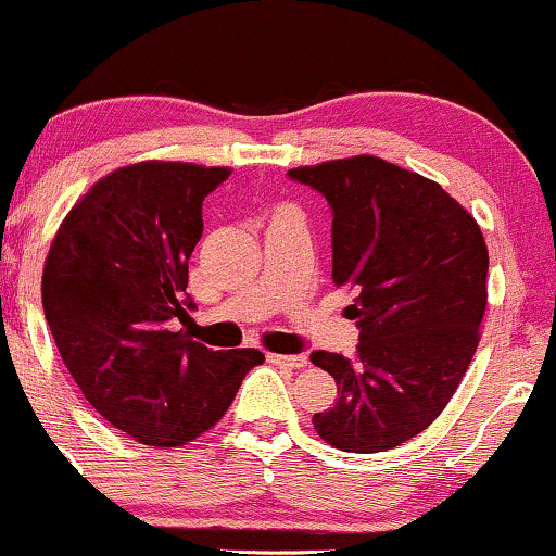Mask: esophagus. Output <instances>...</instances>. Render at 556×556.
Listing matches in <instances>:
<instances>
[{"label":"esophagus","instance_id":"esophagus-1","mask_svg":"<svg viewBox=\"0 0 556 556\" xmlns=\"http://www.w3.org/2000/svg\"><path fill=\"white\" fill-rule=\"evenodd\" d=\"M266 359H269L271 364H279V367H290V369L307 367L305 354H266Z\"/></svg>","mask_w":556,"mask_h":556}]
</instances>
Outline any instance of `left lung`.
<instances>
[{
  "mask_svg": "<svg viewBox=\"0 0 556 556\" xmlns=\"http://www.w3.org/2000/svg\"><path fill=\"white\" fill-rule=\"evenodd\" d=\"M333 213V285L356 292L359 346L346 359L313 351L339 384L315 413L323 441L375 454L405 444L441 416L480 343L488 245L444 187L377 156L290 168Z\"/></svg>",
  "mask_w": 556,
  "mask_h": 556,
  "instance_id": "8db88e82",
  "label": "left lung"
}]
</instances>
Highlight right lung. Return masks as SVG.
I'll list each match as a JSON object with an SVG mask.
<instances>
[{
    "instance_id": "add662e5",
    "label": "right lung",
    "mask_w": 556,
    "mask_h": 556,
    "mask_svg": "<svg viewBox=\"0 0 556 556\" xmlns=\"http://www.w3.org/2000/svg\"><path fill=\"white\" fill-rule=\"evenodd\" d=\"M226 166L140 161L72 207L43 269V311L84 397L146 446H185L226 416L264 354L213 351L174 330L189 318L187 262L202 200Z\"/></svg>"
}]
</instances>
